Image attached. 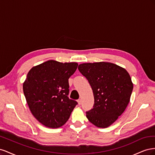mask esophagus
Here are the masks:
<instances>
[{"label": "esophagus", "instance_id": "1", "mask_svg": "<svg viewBox=\"0 0 155 155\" xmlns=\"http://www.w3.org/2000/svg\"><path fill=\"white\" fill-rule=\"evenodd\" d=\"M78 105H81V100H78Z\"/></svg>", "mask_w": 155, "mask_h": 155}]
</instances>
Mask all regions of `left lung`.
<instances>
[{"label": "left lung", "instance_id": "left-lung-1", "mask_svg": "<svg viewBox=\"0 0 155 155\" xmlns=\"http://www.w3.org/2000/svg\"><path fill=\"white\" fill-rule=\"evenodd\" d=\"M78 70L92 87L94 104L87 118L99 128H107L123 114L130 101L133 83L127 70L109 62L80 64Z\"/></svg>", "mask_w": 155, "mask_h": 155}]
</instances>
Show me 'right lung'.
<instances>
[{"label":"right lung","mask_w":155,"mask_h":155,"mask_svg":"<svg viewBox=\"0 0 155 155\" xmlns=\"http://www.w3.org/2000/svg\"><path fill=\"white\" fill-rule=\"evenodd\" d=\"M78 65L49 60L28 73L22 86L26 102L33 116L46 127H61L76 107L77 102L67 96L68 79Z\"/></svg>","instance_id":"obj_1"}]
</instances>
